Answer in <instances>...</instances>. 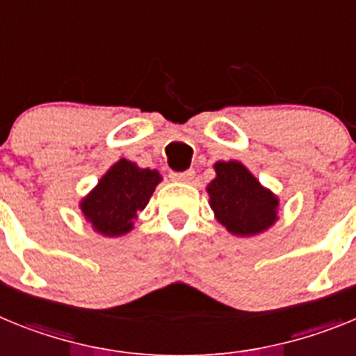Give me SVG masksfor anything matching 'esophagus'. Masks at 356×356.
Returning a JSON list of instances; mask_svg holds the SVG:
<instances>
[{
    "label": "esophagus",
    "mask_w": 356,
    "mask_h": 356,
    "mask_svg": "<svg viewBox=\"0 0 356 356\" xmlns=\"http://www.w3.org/2000/svg\"><path fill=\"white\" fill-rule=\"evenodd\" d=\"M169 178H171L172 181H181V184H188V181L193 180L194 178V171L193 169H188V171H184V172H169Z\"/></svg>",
    "instance_id": "1"
}]
</instances>
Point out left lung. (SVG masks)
Wrapping results in <instances>:
<instances>
[{
  "label": "left lung",
  "mask_w": 356,
  "mask_h": 356,
  "mask_svg": "<svg viewBox=\"0 0 356 356\" xmlns=\"http://www.w3.org/2000/svg\"><path fill=\"white\" fill-rule=\"evenodd\" d=\"M216 178L207 185L213 216L232 235L253 237L278 221L280 200L237 160L216 162Z\"/></svg>",
  "instance_id": "1"
}]
</instances>
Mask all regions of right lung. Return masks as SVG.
I'll list each match as a JSON object with an SVG mask.
<instances>
[{
	"mask_svg": "<svg viewBox=\"0 0 356 356\" xmlns=\"http://www.w3.org/2000/svg\"><path fill=\"white\" fill-rule=\"evenodd\" d=\"M160 181L156 169H143L121 159L80 201V210L94 232L103 237H121L134 229L137 212L146 209Z\"/></svg>",
	"mask_w": 356,
	"mask_h": 356,
	"instance_id": "obj_1",
	"label": "right lung"
}]
</instances>
